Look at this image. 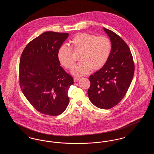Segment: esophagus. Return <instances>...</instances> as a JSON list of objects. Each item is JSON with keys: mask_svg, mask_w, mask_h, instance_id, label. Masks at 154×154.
Returning <instances> with one entry per match:
<instances>
[{"mask_svg": "<svg viewBox=\"0 0 154 154\" xmlns=\"http://www.w3.org/2000/svg\"><path fill=\"white\" fill-rule=\"evenodd\" d=\"M80 78H77V77H74V81L75 82H77L78 81L80 80Z\"/></svg>", "mask_w": 154, "mask_h": 154, "instance_id": "obj_1", "label": "esophagus"}]
</instances>
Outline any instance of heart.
<instances>
[{"label":"heart","mask_w":154,"mask_h":154,"mask_svg":"<svg viewBox=\"0 0 154 154\" xmlns=\"http://www.w3.org/2000/svg\"><path fill=\"white\" fill-rule=\"evenodd\" d=\"M70 43L73 51L81 52L80 62L74 66L72 71L74 75L82 76L89 73L91 69H100L110 57L111 42L104 36L96 37L87 33H80L74 37ZM72 54L71 48L66 45H62L59 48V61L67 69H72L74 65Z\"/></svg>","instance_id":"obj_1"}]
</instances>
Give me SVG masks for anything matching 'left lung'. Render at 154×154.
I'll return each mask as SVG.
<instances>
[{
    "instance_id": "8db88e82",
    "label": "left lung",
    "mask_w": 154,
    "mask_h": 154,
    "mask_svg": "<svg viewBox=\"0 0 154 154\" xmlns=\"http://www.w3.org/2000/svg\"><path fill=\"white\" fill-rule=\"evenodd\" d=\"M112 48L107 63L90 75L88 95L96 107L109 109L124 97L132 82L134 65L132 53L124 41L114 32L103 28Z\"/></svg>"
}]
</instances>
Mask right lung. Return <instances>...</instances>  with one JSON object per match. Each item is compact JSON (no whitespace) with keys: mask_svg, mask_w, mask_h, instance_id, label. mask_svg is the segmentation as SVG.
<instances>
[{"mask_svg":"<svg viewBox=\"0 0 154 154\" xmlns=\"http://www.w3.org/2000/svg\"><path fill=\"white\" fill-rule=\"evenodd\" d=\"M69 35L45 32L32 40L22 52L20 85L29 102L38 112L55 116L66 110L73 77L60 66L58 51Z\"/></svg>","mask_w":154,"mask_h":154,"instance_id":"right-lung-1","label":"right lung"}]
</instances>
